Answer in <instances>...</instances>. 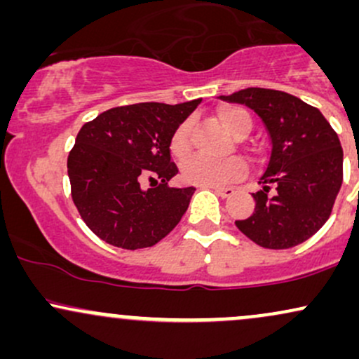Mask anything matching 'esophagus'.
Masks as SVG:
<instances>
[{"mask_svg": "<svg viewBox=\"0 0 359 359\" xmlns=\"http://www.w3.org/2000/svg\"><path fill=\"white\" fill-rule=\"evenodd\" d=\"M209 189H212V191L221 197H229V196H233V194H234L233 187H209Z\"/></svg>", "mask_w": 359, "mask_h": 359, "instance_id": "1", "label": "esophagus"}]
</instances>
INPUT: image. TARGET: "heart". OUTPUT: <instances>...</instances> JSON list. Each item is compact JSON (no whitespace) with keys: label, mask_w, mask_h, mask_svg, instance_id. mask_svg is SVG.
I'll list each match as a JSON object with an SVG mask.
<instances>
[{"label":"heart","mask_w":359,"mask_h":359,"mask_svg":"<svg viewBox=\"0 0 359 359\" xmlns=\"http://www.w3.org/2000/svg\"><path fill=\"white\" fill-rule=\"evenodd\" d=\"M221 123L229 133L240 137L243 131H250L251 118L245 109L241 108H224L219 113ZM170 151L177 158H184L191 151V121L185 119L175 128L170 138ZM248 172V167L241 158L205 160L203 156H194L180 167L182 179L189 184L203 185V187H221L229 182H236L243 179Z\"/></svg>","instance_id":"b5f03b06"}]
</instances>
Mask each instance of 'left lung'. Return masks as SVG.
I'll use <instances>...</instances> for the list:
<instances>
[{
    "label": "left lung",
    "mask_w": 359,
    "mask_h": 359,
    "mask_svg": "<svg viewBox=\"0 0 359 359\" xmlns=\"http://www.w3.org/2000/svg\"><path fill=\"white\" fill-rule=\"evenodd\" d=\"M219 100L248 106L270 135V156L238 229L263 248L304 243L329 219L343 184V148L319 109L283 90L248 88Z\"/></svg>",
    "instance_id": "obj_1"
}]
</instances>
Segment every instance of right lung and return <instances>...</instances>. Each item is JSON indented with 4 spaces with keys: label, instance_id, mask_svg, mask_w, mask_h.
<instances>
[{
    "label": "right lung",
    "instance_id": "1",
    "mask_svg": "<svg viewBox=\"0 0 359 359\" xmlns=\"http://www.w3.org/2000/svg\"><path fill=\"white\" fill-rule=\"evenodd\" d=\"M201 101L119 106L81 128L67 158L72 201L102 241L148 248L182 219L196 189L168 185L179 172L170 138ZM143 180L150 189L141 187Z\"/></svg>",
    "mask_w": 359,
    "mask_h": 359
}]
</instances>
